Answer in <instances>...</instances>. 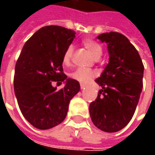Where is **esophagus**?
Returning a JSON list of instances; mask_svg holds the SVG:
<instances>
[{
    "mask_svg": "<svg viewBox=\"0 0 155 155\" xmlns=\"http://www.w3.org/2000/svg\"><path fill=\"white\" fill-rule=\"evenodd\" d=\"M80 87L82 90H84V87H85V84H80Z\"/></svg>",
    "mask_w": 155,
    "mask_h": 155,
    "instance_id": "obj_1",
    "label": "esophagus"
}]
</instances>
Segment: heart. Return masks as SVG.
Returning <instances> with one entry per match:
<instances>
[{"label": "heart", "mask_w": 155, "mask_h": 155, "mask_svg": "<svg viewBox=\"0 0 155 155\" xmlns=\"http://www.w3.org/2000/svg\"><path fill=\"white\" fill-rule=\"evenodd\" d=\"M84 45L91 52V54L96 60L101 58L103 54V49L97 42L94 41L92 39H85L84 41ZM72 54H73V46L70 45L65 50L63 56V62L64 64H69L71 63ZM95 76H96L95 71L85 68H77L71 73H70V77L71 78L81 83H86L91 79H92Z\"/></svg>", "instance_id": "obj_1"}]
</instances>
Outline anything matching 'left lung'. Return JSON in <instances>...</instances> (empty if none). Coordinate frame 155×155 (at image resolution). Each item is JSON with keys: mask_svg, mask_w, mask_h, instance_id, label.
Masks as SVG:
<instances>
[{"mask_svg": "<svg viewBox=\"0 0 155 155\" xmlns=\"http://www.w3.org/2000/svg\"><path fill=\"white\" fill-rule=\"evenodd\" d=\"M107 44L109 64L96 83L102 89L90 104L94 125L104 132H117L134 116L142 91L144 66L139 52L122 33L110 32L97 37Z\"/></svg>", "mask_w": 155, "mask_h": 155, "instance_id": "left-lung-1", "label": "left lung"}]
</instances>
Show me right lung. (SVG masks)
I'll use <instances>...</instances> for the list:
<instances>
[{"mask_svg":"<svg viewBox=\"0 0 155 155\" xmlns=\"http://www.w3.org/2000/svg\"><path fill=\"white\" fill-rule=\"evenodd\" d=\"M75 34L59 26L42 27L25 43L16 62L15 97L23 116L36 128L49 129L60 124L70 101L80 91L78 81L63 73V56ZM52 81L65 86L57 91Z\"/></svg>","mask_w":155,"mask_h":155,"instance_id":"1","label":"right lung"}]
</instances>
